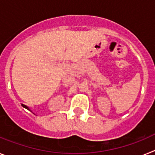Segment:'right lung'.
Wrapping results in <instances>:
<instances>
[{"mask_svg": "<svg viewBox=\"0 0 155 155\" xmlns=\"http://www.w3.org/2000/svg\"><path fill=\"white\" fill-rule=\"evenodd\" d=\"M22 106L25 108V109H27V110H30V111H31V110L29 109V107H27V106H25V105H23V104H22Z\"/></svg>", "mask_w": 155, "mask_h": 155, "instance_id": "right-lung-1", "label": "right lung"}]
</instances>
